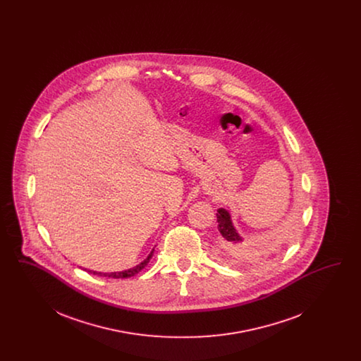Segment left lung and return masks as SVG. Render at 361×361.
Wrapping results in <instances>:
<instances>
[{
	"label": "left lung",
	"instance_id": "obj_1",
	"mask_svg": "<svg viewBox=\"0 0 361 361\" xmlns=\"http://www.w3.org/2000/svg\"><path fill=\"white\" fill-rule=\"evenodd\" d=\"M216 221H218V230L224 237L222 246L224 252L228 253L230 256L238 257L243 253V245H242L243 240L231 224L230 214L224 208H219L216 214Z\"/></svg>",
	"mask_w": 361,
	"mask_h": 361
}]
</instances>
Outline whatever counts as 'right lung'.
I'll return each instance as SVG.
<instances>
[{"label":"right lung","instance_id":"obj_1","mask_svg":"<svg viewBox=\"0 0 361 361\" xmlns=\"http://www.w3.org/2000/svg\"><path fill=\"white\" fill-rule=\"evenodd\" d=\"M153 253H154V249L152 250V253L147 256V258L145 261H142L139 265L131 268V269H127V271H121V272H112V274H102V272H93V275L99 276H106V277H112V279H127V277H131V276H135L139 274L149 262H150V258L153 257ZM92 272V271H90Z\"/></svg>","mask_w":361,"mask_h":361}]
</instances>
